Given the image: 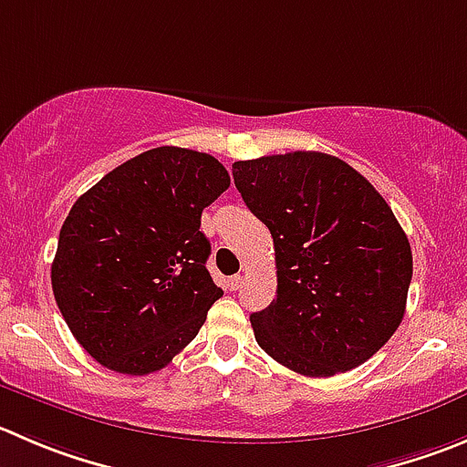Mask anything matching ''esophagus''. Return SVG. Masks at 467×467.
Returning a JSON list of instances; mask_svg holds the SVG:
<instances>
[{
	"instance_id": "34e87169",
	"label": "esophagus",
	"mask_w": 467,
	"mask_h": 467,
	"mask_svg": "<svg viewBox=\"0 0 467 467\" xmlns=\"http://www.w3.org/2000/svg\"><path fill=\"white\" fill-rule=\"evenodd\" d=\"M226 284H229L231 291H238V288L243 286V277H241V275H234V277H229V282H226Z\"/></svg>"
}]
</instances>
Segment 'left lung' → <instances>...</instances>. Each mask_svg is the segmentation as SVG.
Segmentation results:
<instances>
[{
	"label": "left lung",
	"instance_id": "8db88e82",
	"mask_svg": "<svg viewBox=\"0 0 467 467\" xmlns=\"http://www.w3.org/2000/svg\"><path fill=\"white\" fill-rule=\"evenodd\" d=\"M234 183L275 243L277 297L250 317L256 344L312 379L379 353L412 279L410 243L379 190L318 150L234 162Z\"/></svg>",
	"mask_w": 467,
	"mask_h": 467
}]
</instances>
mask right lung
I'll use <instances>...</instances> for the list:
<instances>
[{
    "mask_svg": "<svg viewBox=\"0 0 467 467\" xmlns=\"http://www.w3.org/2000/svg\"><path fill=\"white\" fill-rule=\"evenodd\" d=\"M229 183L213 155L158 146L73 203L52 261V291L96 362L119 374H153L197 337L222 297L206 270L202 211Z\"/></svg>",
    "mask_w": 467,
    "mask_h": 467,
    "instance_id": "1",
    "label": "right lung"
}]
</instances>
